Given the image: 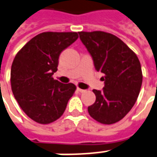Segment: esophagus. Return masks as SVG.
Returning <instances> with one entry per match:
<instances>
[{"instance_id": "34e87169", "label": "esophagus", "mask_w": 157, "mask_h": 157, "mask_svg": "<svg viewBox=\"0 0 157 157\" xmlns=\"http://www.w3.org/2000/svg\"><path fill=\"white\" fill-rule=\"evenodd\" d=\"M77 91L80 92V93H84V92H85V90L82 89V88H80V87H77Z\"/></svg>"}]
</instances>
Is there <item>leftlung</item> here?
I'll return each instance as SVG.
<instances>
[{
	"mask_svg": "<svg viewBox=\"0 0 157 157\" xmlns=\"http://www.w3.org/2000/svg\"><path fill=\"white\" fill-rule=\"evenodd\" d=\"M78 33L96 71L105 75L103 90H93L96 101L87 108L88 113L102 124L116 123L131 110L140 94L143 81L140 60L122 40L110 33Z\"/></svg>",
	"mask_w": 157,
	"mask_h": 157,
	"instance_id": "left-lung-1",
	"label": "left lung"
}]
</instances>
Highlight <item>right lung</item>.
<instances>
[{"instance_id": "1", "label": "right lung", "mask_w": 157, "mask_h": 157, "mask_svg": "<svg viewBox=\"0 0 157 157\" xmlns=\"http://www.w3.org/2000/svg\"><path fill=\"white\" fill-rule=\"evenodd\" d=\"M78 38L76 32H43L18 51L11 68L15 99L28 117L40 124L58 120L75 93L73 83L54 80L61 52Z\"/></svg>"}]
</instances>
